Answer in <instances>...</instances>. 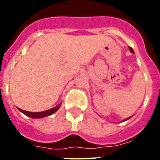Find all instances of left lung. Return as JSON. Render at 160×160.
<instances>
[{
	"label": "left lung",
	"instance_id": "obj_1",
	"mask_svg": "<svg viewBox=\"0 0 160 160\" xmlns=\"http://www.w3.org/2000/svg\"><path fill=\"white\" fill-rule=\"evenodd\" d=\"M129 49H130V50H131V53H134V51H133L132 48H131V47H129ZM131 117H129V118H126V119H124L123 121H126V120H128V119H129L130 118H131Z\"/></svg>",
	"mask_w": 160,
	"mask_h": 160
}]
</instances>
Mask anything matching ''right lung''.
<instances>
[{"instance_id": "1", "label": "right lung", "mask_w": 160, "mask_h": 160, "mask_svg": "<svg viewBox=\"0 0 160 160\" xmlns=\"http://www.w3.org/2000/svg\"><path fill=\"white\" fill-rule=\"evenodd\" d=\"M61 104L58 105L57 107H53L52 109H49V110H47V111H42V112H29V111H24V110H22V109H19V111L21 112H22L23 114H25L26 116L28 117H30V118H44V117H46V116H49L50 114H53V113H55L56 111H58L60 107Z\"/></svg>"}]
</instances>
